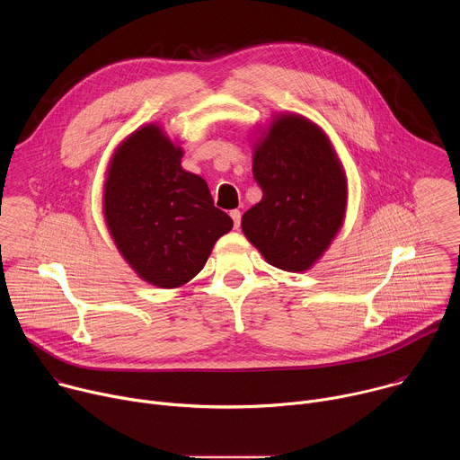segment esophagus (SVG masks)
<instances>
[{
  "mask_svg": "<svg viewBox=\"0 0 460 460\" xmlns=\"http://www.w3.org/2000/svg\"><path fill=\"white\" fill-rule=\"evenodd\" d=\"M229 215H231V218H233V224H234V229H238V227H240V220H242V213H240V211H236V209H234V211H231V213H229Z\"/></svg>",
  "mask_w": 460,
  "mask_h": 460,
  "instance_id": "34e87169",
  "label": "esophagus"
}]
</instances>
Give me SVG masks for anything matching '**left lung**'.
I'll return each mask as SVG.
<instances>
[{
    "label": "left lung",
    "mask_w": 460,
    "mask_h": 460,
    "mask_svg": "<svg viewBox=\"0 0 460 460\" xmlns=\"http://www.w3.org/2000/svg\"><path fill=\"white\" fill-rule=\"evenodd\" d=\"M252 176L261 200L243 213V234L268 264L307 271L346 215V172L330 138L300 114H279L254 146Z\"/></svg>",
    "instance_id": "8db88e82"
}]
</instances>
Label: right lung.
Wrapping results in <instances>:
<instances>
[{
    "instance_id": "obj_1",
    "label": "right lung",
    "mask_w": 460,
    "mask_h": 460,
    "mask_svg": "<svg viewBox=\"0 0 460 460\" xmlns=\"http://www.w3.org/2000/svg\"><path fill=\"white\" fill-rule=\"evenodd\" d=\"M181 147L149 123L114 151L103 185L111 236L137 275L164 289L199 275L229 215L215 208L206 180L181 169Z\"/></svg>"
}]
</instances>
